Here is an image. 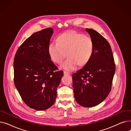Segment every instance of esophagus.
Returning <instances> with one entry per match:
<instances>
[{
	"label": "esophagus",
	"instance_id": "34e87169",
	"mask_svg": "<svg viewBox=\"0 0 131 131\" xmlns=\"http://www.w3.org/2000/svg\"><path fill=\"white\" fill-rule=\"evenodd\" d=\"M64 75H71V73L70 72H68L66 71H64Z\"/></svg>",
	"mask_w": 131,
	"mask_h": 131
}]
</instances>
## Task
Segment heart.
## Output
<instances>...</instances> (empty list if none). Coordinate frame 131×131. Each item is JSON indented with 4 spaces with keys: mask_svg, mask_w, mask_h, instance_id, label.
I'll return each mask as SVG.
<instances>
[{
    "mask_svg": "<svg viewBox=\"0 0 131 131\" xmlns=\"http://www.w3.org/2000/svg\"><path fill=\"white\" fill-rule=\"evenodd\" d=\"M57 41L50 43L48 53L51 60L57 64L63 62L67 54L68 58L61 66L66 71L75 70L79 64L85 65L92 56L94 43L92 38L88 36L68 32L59 36Z\"/></svg>",
    "mask_w": 131,
    "mask_h": 131,
    "instance_id": "heart-1",
    "label": "heart"
}]
</instances>
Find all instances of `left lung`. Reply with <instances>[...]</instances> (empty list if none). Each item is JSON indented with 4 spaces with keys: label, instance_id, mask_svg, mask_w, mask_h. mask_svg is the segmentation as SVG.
<instances>
[{
    "label": "left lung",
    "instance_id": "1",
    "mask_svg": "<svg viewBox=\"0 0 131 131\" xmlns=\"http://www.w3.org/2000/svg\"><path fill=\"white\" fill-rule=\"evenodd\" d=\"M94 43L92 56L84 66L72 75L75 100L84 107L97 106L111 91L115 64L111 47L105 38L86 29Z\"/></svg>",
    "mask_w": 131,
    "mask_h": 131
}]
</instances>
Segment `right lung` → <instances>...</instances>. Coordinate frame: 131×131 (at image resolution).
<instances>
[{
	"label": "right lung",
	"instance_id": "right-lung-1",
	"mask_svg": "<svg viewBox=\"0 0 131 131\" xmlns=\"http://www.w3.org/2000/svg\"><path fill=\"white\" fill-rule=\"evenodd\" d=\"M53 33L47 28L33 33L18 49L14 61V84L25 104L44 111L55 102L57 89L63 76L48 53Z\"/></svg>",
	"mask_w": 131,
	"mask_h": 131
}]
</instances>
